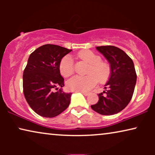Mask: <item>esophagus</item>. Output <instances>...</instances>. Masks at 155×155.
I'll use <instances>...</instances> for the list:
<instances>
[{"label":"esophagus","instance_id":"34e87169","mask_svg":"<svg viewBox=\"0 0 155 155\" xmlns=\"http://www.w3.org/2000/svg\"><path fill=\"white\" fill-rule=\"evenodd\" d=\"M81 92L83 95H84V96H88L89 94H90V93L87 92Z\"/></svg>","mask_w":155,"mask_h":155}]
</instances>
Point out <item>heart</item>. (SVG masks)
<instances>
[{"label":"heart","instance_id":"b5f03b06","mask_svg":"<svg viewBox=\"0 0 155 155\" xmlns=\"http://www.w3.org/2000/svg\"><path fill=\"white\" fill-rule=\"evenodd\" d=\"M81 60L89 64L86 76H74L66 82L68 90L76 92H87L96 83L103 82L107 80L110 74L109 65L101 61V58L91 51H84L78 54ZM60 73L63 77H68L74 71V63L71 56H65L59 64Z\"/></svg>","mask_w":155,"mask_h":155}]
</instances>
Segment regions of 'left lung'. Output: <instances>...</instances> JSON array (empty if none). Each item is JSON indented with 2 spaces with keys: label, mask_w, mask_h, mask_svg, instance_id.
Returning a JSON list of instances; mask_svg holds the SVG:
<instances>
[{
  "label": "left lung",
  "mask_w": 155,
  "mask_h": 155,
  "mask_svg": "<svg viewBox=\"0 0 155 155\" xmlns=\"http://www.w3.org/2000/svg\"><path fill=\"white\" fill-rule=\"evenodd\" d=\"M96 48L109 63L111 74L104 85L105 91L99 93L98 102L91 107L101 115H114L124 109L133 97L137 80L134 63L124 51L116 46Z\"/></svg>",
  "instance_id": "1"
}]
</instances>
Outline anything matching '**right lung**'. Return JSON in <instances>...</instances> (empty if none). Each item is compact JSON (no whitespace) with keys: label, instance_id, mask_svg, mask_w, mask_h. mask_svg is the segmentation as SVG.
Returning a JSON list of instances; mask_svg holds the SVG:
<instances>
[{"label":"right lung","instance_id":"right-lung-1","mask_svg":"<svg viewBox=\"0 0 155 155\" xmlns=\"http://www.w3.org/2000/svg\"><path fill=\"white\" fill-rule=\"evenodd\" d=\"M72 50L54 44H45L29 55L23 73V92L33 111L39 116L53 118L68 107L71 93L63 91L64 79L59 64ZM60 90L54 92V88Z\"/></svg>","mask_w":155,"mask_h":155}]
</instances>
